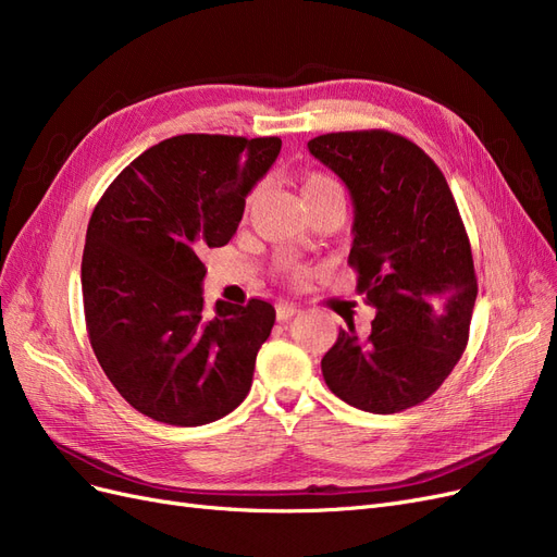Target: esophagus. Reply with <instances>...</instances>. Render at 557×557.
Instances as JSON below:
<instances>
[{
    "label": "esophagus",
    "instance_id": "1",
    "mask_svg": "<svg viewBox=\"0 0 557 557\" xmlns=\"http://www.w3.org/2000/svg\"><path fill=\"white\" fill-rule=\"evenodd\" d=\"M297 313H299V307L290 305V301H278V305H276V318L278 320H290Z\"/></svg>",
    "mask_w": 557,
    "mask_h": 557
}]
</instances>
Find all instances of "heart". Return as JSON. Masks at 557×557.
Returning <instances> with one entry per match:
<instances>
[{
	"label": "heart",
	"instance_id": "1",
	"mask_svg": "<svg viewBox=\"0 0 557 557\" xmlns=\"http://www.w3.org/2000/svg\"><path fill=\"white\" fill-rule=\"evenodd\" d=\"M334 193H342V185L323 172H313L305 178V183H301V197L305 199L325 197V195H334Z\"/></svg>",
	"mask_w": 557,
	"mask_h": 557
}]
</instances>
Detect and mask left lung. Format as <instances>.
<instances>
[{"label": "left lung", "mask_w": 557, "mask_h": 557, "mask_svg": "<svg viewBox=\"0 0 557 557\" xmlns=\"http://www.w3.org/2000/svg\"><path fill=\"white\" fill-rule=\"evenodd\" d=\"M356 207L348 264L376 309L372 332L339 330L325 352L330 391L369 413H397L436 393L469 339L476 274L458 205L440 166L401 134L332 132L309 141Z\"/></svg>", "instance_id": "8db88e82"}]
</instances>
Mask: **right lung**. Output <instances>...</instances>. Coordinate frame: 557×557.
I'll return each mask as SVG.
<instances>
[{"instance_id":"right-lung-1","label":"right lung","mask_w":557,"mask_h":557,"mask_svg":"<svg viewBox=\"0 0 557 557\" xmlns=\"http://www.w3.org/2000/svg\"><path fill=\"white\" fill-rule=\"evenodd\" d=\"M278 150V137L178 134L125 166L92 211L81 262L90 346L129 407L158 423H213L250 391L276 311L215 301L209 318L199 256L234 237Z\"/></svg>"}]
</instances>
